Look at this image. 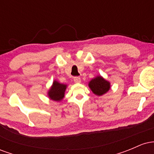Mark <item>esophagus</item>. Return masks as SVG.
<instances>
[{
  "mask_svg": "<svg viewBox=\"0 0 154 154\" xmlns=\"http://www.w3.org/2000/svg\"><path fill=\"white\" fill-rule=\"evenodd\" d=\"M74 81H75V82L76 83H79L81 82V79L79 77H74Z\"/></svg>",
  "mask_w": 154,
  "mask_h": 154,
  "instance_id": "esophagus-1",
  "label": "esophagus"
}]
</instances>
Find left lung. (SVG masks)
Instances as JSON below:
<instances>
[{
  "label": "left lung",
  "instance_id": "obj_1",
  "mask_svg": "<svg viewBox=\"0 0 154 154\" xmlns=\"http://www.w3.org/2000/svg\"><path fill=\"white\" fill-rule=\"evenodd\" d=\"M89 87L95 95H101L109 91L110 88V83L99 76L92 79L89 82Z\"/></svg>",
  "mask_w": 154,
  "mask_h": 154
}]
</instances>
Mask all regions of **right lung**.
<instances>
[{"instance_id":"add662e5","label":"right lung","mask_w":154,"mask_h":154,"mask_svg":"<svg viewBox=\"0 0 154 154\" xmlns=\"http://www.w3.org/2000/svg\"><path fill=\"white\" fill-rule=\"evenodd\" d=\"M66 88V85L61 84V83L54 81L53 85L50 91L48 92V95L51 100H61L64 97V92Z\"/></svg>"}]
</instances>
